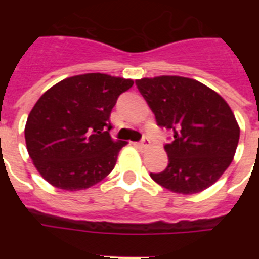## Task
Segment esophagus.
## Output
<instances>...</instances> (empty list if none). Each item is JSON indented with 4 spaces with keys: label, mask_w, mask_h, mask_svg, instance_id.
Segmentation results:
<instances>
[{
    "label": "esophagus",
    "mask_w": 259,
    "mask_h": 259,
    "mask_svg": "<svg viewBox=\"0 0 259 259\" xmlns=\"http://www.w3.org/2000/svg\"><path fill=\"white\" fill-rule=\"evenodd\" d=\"M149 144H150V141L146 137H144L141 141H140V146H142V148H146V146L149 145Z\"/></svg>",
    "instance_id": "34e87169"
}]
</instances>
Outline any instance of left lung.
<instances>
[{
	"label": "left lung",
	"instance_id": "8db88e82",
	"mask_svg": "<svg viewBox=\"0 0 259 259\" xmlns=\"http://www.w3.org/2000/svg\"><path fill=\"white\" fill-rule=\"evenodd\" d=\"M160 127L172 132L165 144L168 166L150 173L172 192L192 195L208 188L233 161L239 126L227 102L203 83L183 76L136 80Z\"/></svg>",
	"mask_w": 259,
	"mask_h": 259
}]
</instances>
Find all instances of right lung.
I'll use <instances>...</instances> for the list:
<instances>
[{
	"instance_id": "1",
	"label": "right lung",
	"mask_w": 259,
	"mask_h": 259,
	"mask_svg": "<svg viewBox=\"0 0 259 259\" xmlns=\"http://www.w3.org/2000/svg\"><path fill=\"white\" fill-rule=\"evenodd\" d=\"M132 86V79L84 74L42 94L28 115L25 142L36 169L50 184L86 189L114 169L126 142L110 137V114Z\"/></svg>"
}]
</instances>
